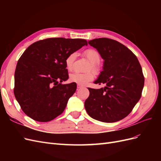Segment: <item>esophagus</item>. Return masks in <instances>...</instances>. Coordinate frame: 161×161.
Returning a JSON list of instances; mask_svg holds the SVG:
<instances>
[{"instance_id":"esophagus-1","label":"esophagus","mask_w":161,"mask_h":161,"mask_svg":"<svg viewBox=\"0 0 161 161\" xmlns=\"http://www.w3.org/2000/svg\"><path fill=\"white\" fill-rule=\"evenodd\" d=\"M82 87H83L82 85H77V89H81Z\"/></svg>"}]
</instances>
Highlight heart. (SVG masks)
Listing matches in <instances>:
<instances>
[{
    "label": "heart",
    "instance_id": "1",
    "mask_svg": "<svg viewBox=\"0 0 161 161\" xmlns=\"http://www.w3.org/2000/svg\"><path fill=\"white\" fill-rule=\"evenodd\" d=\"M84 56L91 62V65L89 67V70H93L97 73L100 70L99 62H100L101 56L99 53L94 49H88L84 52ZM77 56L76 53H71L68 56L65 60V65L68 70L71 71L74 68V63ZM94 79V74L92 72L86 73H72L69 76V79L71 82H75L78 85H84L88 83Z\"/></svg>",
    "mask_w": 161,
    "mask_h": 161
}]
</instances>
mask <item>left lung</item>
Listing matches in <instances>:
<instances>
[{
	"label": "left lung",
	"mask_w": 161,
	"mask_h": 161,
	"mask_svg": "<svg viewBox=\"0 0 161 161\" xmlns=\"http://www.w3.org/2000/svg\"><path fill=\"white\" fill-rule=\"evenodd\" d=\"M88 43L104 60L103 70L94 83L105 86L88 89L85 109L102 122L118 121L129 115L140 99L144 84L142 68L134 53L118 42L97 38Z\"/></svg>",
	"instance_id": "1"
}]
</instances>
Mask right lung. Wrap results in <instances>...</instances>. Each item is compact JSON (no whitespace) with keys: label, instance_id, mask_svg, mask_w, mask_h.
I'll return each mask as SVG.
<instances>
[{"label":"right lung","instance_id":"obj_1","mask_svg":"<svg viewBox=\"0 0 161 161\" xmlns=\"http://www.w3.org/2000/svg\"><path fill=\"white\" fill-rule=\"evenodd\" d=\"M87 46L85 40L48 38L29 46L18 60L14 94L23 111L31 119L46 122L65 109L76 84L62 85L69 79L65 60Z\"/></svg>","mask_w":161,"mask_h":161}]
</instances>
